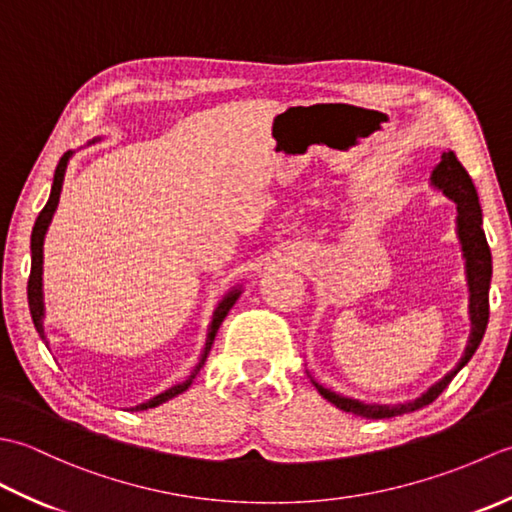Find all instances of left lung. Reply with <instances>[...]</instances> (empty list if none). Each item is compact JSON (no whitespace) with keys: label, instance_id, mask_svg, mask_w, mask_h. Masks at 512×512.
I'll return each mask as SVG.
<instances>
[{"label":"left lung","instance_id":"left-lung-1","mask_svg":"<svg viewBox=\"0 0 512 512\" xmlns=\"http://www.w3.org/2000/svg\"><path fill=\"white\" fill-rule=\"evenodd\" d=\"M433 184L440 187L449 198L458 204V233H460V242L462 250L466 257V277H469V290H471V339L469 345H466L464 356L460 358L458 367L444 376L440 383L433 385L427 394H422L413 402H405V405H363L358 400L343 398L339 394H334L330 389H323L321 385L314 383L319 394L330 400L332 405L347 413H356V416L367 418V420H380V418H391L398 416V413H411L416 409H422L424 405L436 400L444 389L449 387L455 374L471 361V356L475 354L477 345H480L482 336L486 332L488 325V286H491V275H493V259H491V248H488L484 228H482V209H480V200H477V191L475 184L469 176V171L462 167V162L453 151H444L440 165L433 169L431 176Z\"/></svg>","mask_w":512,"mask_h":512}]
</instances>
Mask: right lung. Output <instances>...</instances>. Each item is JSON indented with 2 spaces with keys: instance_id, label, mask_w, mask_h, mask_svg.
I'll list each match as a JSON object with an SVG mask.
<instances>
[{
  "instance_id": "1",
  "label": "right lung",
  "mask_w": 512,
  "mask_h": 512,
  "mask_svg": "<svg viewBox=\"0 0 512 512\" xmlns=\"http://www.w3.org/2000/svg\"><path fill=\"white\" fill-rule=\"evenodd\" d=\"M68 158H70V151L68 154H63L59 165H57V171H54V182H52V191H50V200L46 202V206H43L41 213L37 215V222H35V228H32V237H30V250H32V266H30V277H28V306H30V314H32V321H35V328L39 332V336L43 339V301H41V270H43V237H46V228L52 220L54 215V209H57L59 204V195H61V187H63V176H65V167H68ZM239 297V290L235 292H228V295L222 299L220 306H217L215 314H213V321H211V328H209V336H206V345H204V352H202V361L200 365L193 369V374L184 380V383L176 385L167 389L165 394H158L156 398H151L147 402H143V405H138L136 409H151V407H158L162 405V402L171 400L173 396L182 394L184 389H189L191 380L195 378V374L200 372V367L204 365L206 356H209L211 352V345L215 341V334L217 330H220V325L224 321V317L228 314V310L233 308V303L237 301Z\"/></svg>"
}]
</instances>
